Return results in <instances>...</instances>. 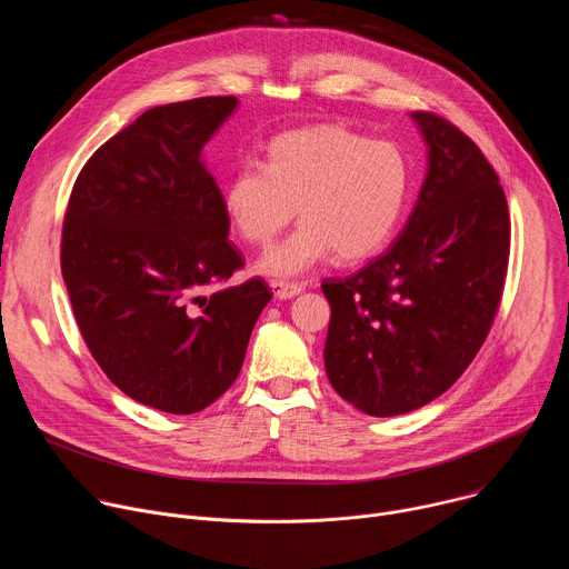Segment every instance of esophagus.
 I'll use <instances>...</instances> for the list:
<instances>
[{
    "label": "esophagus",
    "instance_id": "1",
    "mask_svg": "<svg viewBox=\"0 0 569 569\" xmlns=\"http://www.w3.org/2000/svg\"><path fill=\"white\" fill-rule=\"evenodd\" d=\"M270 288L274 290L277 299H292L295 295H299L303 290V283H295V281H272Z\"/></svg>",
    "mask_w": 569,
    "mask_h": 569
}]
</instances>
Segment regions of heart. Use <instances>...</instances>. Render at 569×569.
<instances>
[{"label":"heart","mask_w":569,"mask_h":569,"mask_svg":"<svg viewBox=\"0 0 569 569\" xmlns=\"http://www.w3.org/2000/svg\"><path fill=\"white\" fill-rule=\"evenodd\" d=\"M410 180L396 143L317 126L272 139L266 164L240 159L224 184V209L242 238L268 246L297 207V229L257 263L268 277L292 279L333 252L358 261L382 248L408 202Z\"/></svg>","instance_id":"heart-1"}]
</instances>
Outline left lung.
Returning <instances> with one entry per match:
<instances>
[{"label": "left lung", "mask_w": 569, "mask_h": 569, "mask_svg": "<svg viewBox=\"0 0 569 569\" xmlns=\"http://www.w3.org/2000/svg\"><path fill=\"white\" fill-rule=\"evenodd\" d=\"M428 146L419 200L391 246L358 272L323 279V365L369 417L441 396L477 356L500 306L511 220L500 178L452 123L412 112Z\"/></svg>", "instance_id": "8db88e82"}]
</instances>
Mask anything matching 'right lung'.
<instances>
[{
	"instance_id": "obj_1",
	"label": "right lung",
	"mask_w": 569,
	"mask_h": 569,
	"mask_svg": "<svg viewBox=\"0 0 569 569\" xmlns=\"http://www.w3.org/2000/svg\"><path fill=\"white\" fill-rule=\"evenodd\" d=\"M236 97L157 106L106 141L80 171L60 266L76 323L106 376L132 400L193 415L236 380L272 299L227 240L224 198L202 148Z\"/></svg>"
}]
</instances>
